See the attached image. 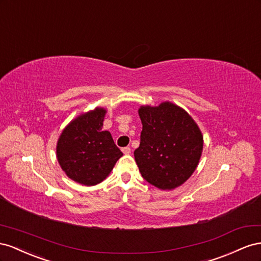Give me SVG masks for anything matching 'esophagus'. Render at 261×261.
I'll return each mask as SVG.
<instances>
[{
	"instance_id": "1",
	"label": "esophagus",
	"mask_w": 261,
	"mask_h": 261,
	"mask_svg": "<svg viewBox=\"0 0 261 261\" xmlns=\"http://www.w3.org/2000/svg\"><path fill=\"white\" fill-rule=\"evenodd\" d=\"M121 151L123 152V154L128 155V154H130V153H131V148H130L129 146H125V147H122V150H121Z\"/></svg>"
}]
</instances>
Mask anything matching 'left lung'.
Here are the masks:
<instances>
[{
  "label": "left lung",
  "instance_id": "8db88e82",
  "mask_svg": "<svg viewBox=\"0 0 261 261\" xmlns=\"http://www.w3.org/2000/svg\"><path fill=\"white\" fill-rule=\"evenodd\" d=\"M142 121L135 159L144 179L163 190L182 185L195 172L203 148L197 123L184 109L165 101L139 109Z\"/></svg>",
  "mask_w": 261,
  "mask_h": 261
}]
</instances>
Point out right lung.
<instances>
[{
    "label": "right lung",
    "mask_w": 261,
    "mask_h": 261,
    "mask_svg": "<svg viewBox=\"0 0 261 261\" xmlns=\"http://www.w3.org/2000/svg\"><path fill=\"white\" fill-rule=\"evenodd\" d=\"M106 110L96 108L70 122L59 138L57 158L71 179L85 186L101 182L122 152L110 132L102 130Z\"/></svg>",
    "instance_id": "1"
}]
</instances>
